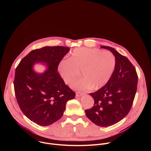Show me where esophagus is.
<instances>
[{
	"label": "esophagus",
	"mask_w": 151,
	"mask_h": 151,
	"mask_svg": "<svg viewBox=\"0 0 151 151\" xmlns=\"http://www.w3.org/2000/svg\"><path fill=\"white\" fill-rule=\"evenodd\" d=\"M84 94V93H81V92H78V93H76V97H81L82 95Z\"/></svg>",
	"instance_id": "34e87169"
}]
</instances>
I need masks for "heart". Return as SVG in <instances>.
Masks as SVG:
<instances>
[{
	"label": "heart",
	"mask_w": 151,
	"mask_h": 151,
	"mask_svg": "<svg viewBox=\"0 0 151 151\" xmlns=\"http://www.w3.org/2000/svg\"><path fill=\"white\" fill-rule=\"evenodd\" d=\"M116 67L115 55L109 51L97 48L75 49L69 59L61 60L58 71L66 84H70L80 75L81 79L71 84L76 90H97L103 87L111 79Z\"/></svg>",
	"instance_id": "obj_1"
}]
</instances>
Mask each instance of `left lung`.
Listing matches in <instances>:
<instances>
[{"label": "left lung", "instance_id": "1", "mask_svg": "<svg viewBox=\"0 0 151 151\" xmlns=\"http://www.w3.org/2000/svg\"><path fill=\"white\" fill-rule=\"evenodd\" d=\"M115 57L114 73L106 85L90 95L94 99L92 108L85 110L87 117L98 126L106 127L122 120L130 111L137 91V75L126 57L110 47L101 46Z\"/></svg>", "mask_w": 151, "mask_h": 151}]
</instances>
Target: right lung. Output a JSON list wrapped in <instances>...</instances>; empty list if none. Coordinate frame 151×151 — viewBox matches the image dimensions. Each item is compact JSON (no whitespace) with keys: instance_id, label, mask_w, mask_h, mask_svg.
Segmentation results:
<instances>
[{"instance_id":"right-lung-1","label":"right lung","mask_w":151,"mask_h":151,"mask_svg":"<svg viewBox=\"0 0 151 151\" xmlns=\"http://www.w3.org/2000/svg\"><path fill=\"white\" fill-rule=\"evenodd\" d=\"M70 51L66 47H44L30 52L21 60L14 81L16 99L21 110L33 122L47 126L60 119L68 100L75 93L64 83L58 65ZM41 63L46 69L38 73L34 69Z\"/></svg>"}]
</instances>
